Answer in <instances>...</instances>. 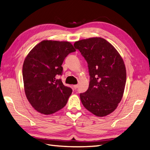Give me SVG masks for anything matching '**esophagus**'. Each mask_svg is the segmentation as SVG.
<instances>
[{
	"mask_svg": "<svg viewBox=\"0 0 150 150\" xmlns=\"http://www.w3.org/2000/svg\"><path fill=\"white\" fill-rule=\"evenodd\" d=\"M78 84H75V85H74V88L75 89H76L77 88H78Z\"/></svg>",
	"mask_w": 150,
	"mask_h": 150,
	"instance_id": "obj_1",
	"label": "esophagus"
}]
</instances>
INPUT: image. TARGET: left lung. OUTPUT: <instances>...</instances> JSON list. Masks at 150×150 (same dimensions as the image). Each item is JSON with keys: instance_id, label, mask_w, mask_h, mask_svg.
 <instances>
[{"instance_id": "8db88e82", "label": "left lung", "mask_w": 150, "mask_h": 150, "mask_svg": "<svg viewBox=\"0 0 150 150\" xmlns=\"http://www.w3.org/2000/svg\"><path fill=\"white\" fill-rule=\"evenodd\" d=\"M74 46L87 62L90 76L88 90L80 93L82 104L97 116L110 114L124 93L126 72L123 60L116 49L101 38L81 40Z\"/></svg>"}]
</instances>
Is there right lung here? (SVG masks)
<instances>
[{
    "instance_id": "right-lung-1",
    "label": "right lung",
    "mask_w": 150,
    "mask_h": 150,
    "mask_svg": "<svg viewBox=\"0 0 150 150\" xmlns=\"http://www.w3.org/2000/svg\"><path fill=\"white\" fill-rule=\"evenodd\" d=\"M73 46L65 41L43 40L25 57L22 76L26 97L35 110L51 115L64 108L72 90L63 84L62 64Z\"/></svg>"
}]
</instances>
